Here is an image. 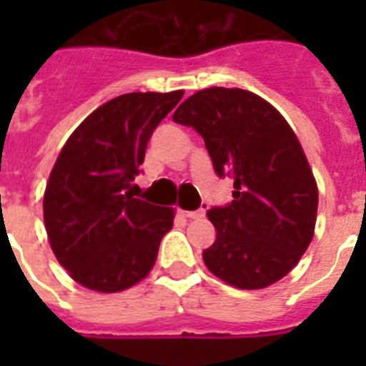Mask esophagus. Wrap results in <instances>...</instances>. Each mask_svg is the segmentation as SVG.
<instances>
[{
	"instance_id": "esophagus-1",
	"label": "esophagus",
	"mask_w": 366,
	"mask_h": 366,
	"mask_svg": "<svg viewBox=\"0 0 366 366\" xmlns=\"http://www.w3.org/2000/svg\"><path fill=\"white\" fill-rule=\"evenodd\" d=\"M180 214L189 220H197V218L205 217V209H197V211H180Z\"/></svg>"
}]
</instances>
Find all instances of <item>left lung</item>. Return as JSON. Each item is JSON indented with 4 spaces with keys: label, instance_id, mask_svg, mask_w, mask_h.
Returning <instances> with one entry per match:
<instances>
[{
    "label": "left lung",
    "instance_id": "obj_1",
    "mask_svg": "<svg viewBox=\"0 0 366 366\" xmlns=\"http://www.w3.org/2000/svg\"><path fill=\"white\" fill-rule=\"evenodd\" d=\"M172 119L194 127L214 172L234 180V201L207 212L217 229L203 250L209 272L247 290L285 277L312 243L319 201L295 131L269 102L243 89L197 91Z\"/></svg>",
    "mask_w": 366,
    "mask_h": 366
}]
</instances>
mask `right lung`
Returning <instances> with one entry per match:
<instances>
[{
	"instance_id": "1",
	"label": "right lung",
	"mask_w": 366,
	"mask_h": 366,
	"mask_svg": "<svg viewBox=\"0 0 366 366\" xmlns=\"http://www.w3.org/2000/svg\"><path fill=\"white\" fill-rule=\"evenodd\" d=\"M184 91L129 93L106 102L71 132L43 197L49 243L83 287L119 292L154 267L174 212L132 197L146 146Z\"/></svg>"
}]
</instances>
